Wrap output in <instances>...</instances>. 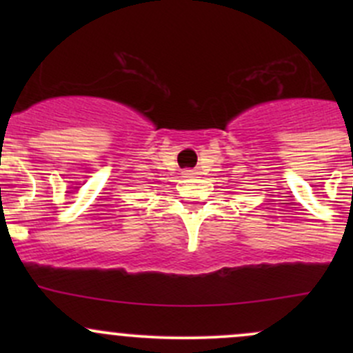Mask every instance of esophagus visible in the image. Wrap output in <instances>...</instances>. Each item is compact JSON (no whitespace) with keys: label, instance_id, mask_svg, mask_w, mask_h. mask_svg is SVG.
Listing matches in <instances>:
<instances>
[{"label":"esophagus","instance_id":"34e87169","mask_svg":"<svg viewBox=\"0 0 353 353\" xmlns=\"http://www.w3.org/2000/svg\"><path fill=\"white\" fill-rule=\"evenodd\" d=\"M193 176H198L196 170H193V169H184L183 170V177H193Z\"/></svg>","mask_w":353,"mask_h":353}]
</instances>
